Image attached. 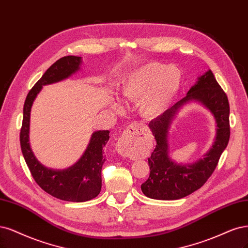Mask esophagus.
Masks as SVG:
<instances>
[{
    "instance_id": "obj_1",
    "label": "esophagus",
    "mask_w": 248,
    "mask_h": 248,
    "mask_svg": "<svg viewBox=\"0 0 248 248\" xmlns=\"http://www.w3.org/2000/svg\"><path fill=\"white\" fill-rule=\"evenodd\" d=\"M143 134V128L139 125L131 124L127 127V129L124 131L121 139L119 140L117 144V150L121 154H127V149H129L132 146L136 136Z\"/></svg>"
}]
</instances>
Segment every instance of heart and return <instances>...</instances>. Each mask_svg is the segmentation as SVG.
<instances>
[{
    "label": "heart",
    "instance_id": "obj_1",
    "mask_svg": "<svg viewBox=\"0 0 248 248\" xmlns=\"http://www.w3.org/2000/svg\"><path fill=\"white\" fill-rule=\"evenodd\" d=\"M183 82V73L174 65L150 62L134 71L126 79L122 93L140 101V112L148 119L163 114L176 97Z\"/></svg>",
    "mask_w": 248,
    "mask_h": 248
}]
</instances>
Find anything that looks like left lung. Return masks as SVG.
<instances>
[{
  "label": "left lung",
  "mask_w": 248,
  "mask_h": 248,
  "mask_svg": "<svg viewBox=\"0 0 248 248\" xmlns=\"http://www.w3.org/2000/svg\"><path fill=\"white\" fill-rule=\"evenodd\" d=\"M190 101H198L211 110L216 119L217 136L204 158L192 165H177L169 158L167 136L170 125L179 109ZM229 116L230 106L227 94L209 70L199 77L186 97L150 122L149 127L157 144L148 159L150 175L141 185L142 193L152 199L176 200L200 189L215 171L221 153L228 146Z\"/></svg>",
  "instance_id": "obj_1"
}]
</instances>
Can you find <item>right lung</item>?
I'll use <instances>...</instances> for the list:
<instances>
[{
  "label": "right lung",
  "instance_id": "obj_1",
  "mask_svg": "<svg viewBox=\"0 0 248 248\" xmlns=\"http://www.w3.org/2000/svg\"><path fill=\"white\" fill-rule=\"evenodd\" d=\"M81 62V57L69 55L58 59L49 67L25 98L20 129L21 152L35 182L53 197L72 202L88 201L99 194L101 168L106 161L102 149L109 139V131L93 132L86 151L73 166L62 170L50 169L40 163L30 147V116L32 102L42 87L69 78L80 70Z\"/></svg>",
  "mask_w": 248,
  "mask_h": 248
}]
</instances>
